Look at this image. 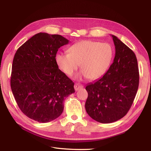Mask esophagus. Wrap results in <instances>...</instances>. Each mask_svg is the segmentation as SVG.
Returning <instances> with one entry per match:
<instances>
[{
  "instance_id": "obj_1",
  "label": "esophagus",
  "mask_w": 151,
  "mask_h": 151,
  "mask_svg": "<svg viewBox=\"0 0 151 151\" xmlns=\"http://www.w3.org/2000/svg\"><path fill=\"white\" fill-rule=\"evenodd\" d=\"M83 88V86L80 85L79 84H76L74 85V89L76 91H78L79 89H81Z\"/></svg>"
}]
</instances>
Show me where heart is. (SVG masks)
I'll use <instances>...</instances> for the list:
<instances>
[{
    "label": "heart",
    "mask_w": 151,
    "mask_h": 151,
    "mask_svg": "<svg viewBox=\"0 0 151 151\" xmlns=\"http://www.w3.org/2000/svg\"><path fill=\"white\" fill-rule=\"evenodd\" d=\"M113 57L111 46L106 43L84 40L70 47L69 53L60 52L56 56L58 67L68 76H72L81 65L82 70L76 77H88L96 80L108 70Z\"/></svg>",
    "instance_id": "obj_1"
}]
</instances>
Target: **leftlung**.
Instances as JSON below:
<instances>
[{"label":"left lung","instance_id":"left-lung-1","mask_svg":"<svg viewBox=\"0 0 151 151\" xmlns=\"http://www.w3.org/2000/svg\"><path fill=\"white\" fill-rule=\"evenodd\" d=\"M112 64L101 78L87 85L86 112L93 120L109 123L121 119L129 111L138 90L139 72L134 52L116 36Z\"/></svg>","mask_w":151,"mask_h":151}]
</instances>
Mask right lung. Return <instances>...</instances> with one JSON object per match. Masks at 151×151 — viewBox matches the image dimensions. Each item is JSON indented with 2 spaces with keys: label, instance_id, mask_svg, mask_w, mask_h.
<instances>
[{
  "label": "right lung",
  "instance_id": "1",
  "mask_svg": "<svg viewBox=\"0 0 151 151\" xmlns=\"http://www.w3.org/2000/svg\"><path fill=\"white\" fill-rule=\"evenodd\" d=\"M69 41L59 35L36 34L17 49L13 59L11 90L21 111L47 123L60 116L74 84L58 68L56 55Z\"/></svg>",
  "mask_w": 151,
  "mask_h": 151
}]
</instances>
